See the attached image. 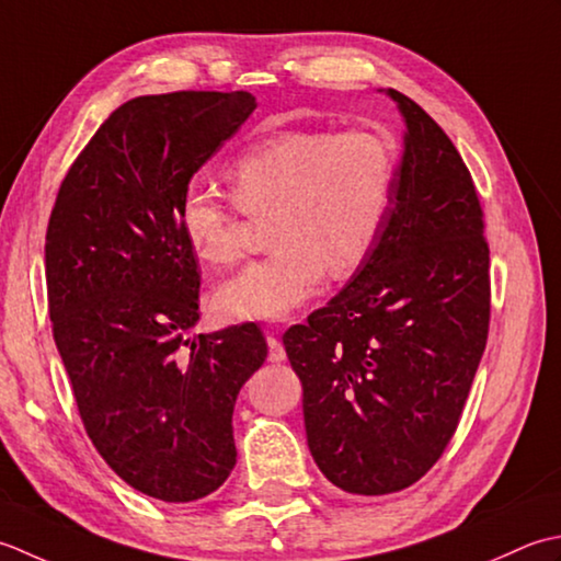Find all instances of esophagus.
Here are the masks:
<instances>
[{
  "mask_svg": "<svg viewBox=\"0 0 561 561\" xmlns=\"http://www.w3.org/2000/svg\"><path fill=\"white\" fill-rule=\"evenodd\" d=\"M266 344H268V360H271V363L285 360V348H283V344H280V341H278L276 336L268 334V336H266Z\"/></svg>",
  "mask_w": 561,
  "mask_h": 561,
  "instance_id": "1",
  "label": "esophagus"
}]
</instances>
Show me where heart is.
<instances>
[{"label": "heart", "mask_w": 561, "mask_h": 561, "mask_svg": "<svg viewBox=\"0 0 561 561\" xmlns=\"http://www.w3.org/2000/svg\"><path fill=\"white\" fill-rule=\"evenodd\" d=\"M227 181L239 210L271 213L268 256L225 280L215 310L225 319H283L319 290L324 271L356 273L390 210L394 157L370 130H283L251 142ZM176 225L188 249L210 266L242 254L237 215L208 186H184Z\"/></svg>", "instance_id": "obj_1"}]
</instances>
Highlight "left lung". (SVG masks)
Masks as SVG:
<instances>
[{
	"instance_id": "left-lung-1",
	"label": "left lung",
	"mask_w": 561,
	"mask_h": 561,
	"mask_svg": "<svg viewBox=\"0 0 561 561\" xmlns=\"http://www.w3.org/2000/svg\"><path fill=\"white\" fill-rule=\"evenodd\" d=\"M385 94L407 130L380 237L346 288L283 334L314 462L358 496L402 491L436 465L489 334V244L470 171L424 108Z\"/></svg>"
}]
</instances>
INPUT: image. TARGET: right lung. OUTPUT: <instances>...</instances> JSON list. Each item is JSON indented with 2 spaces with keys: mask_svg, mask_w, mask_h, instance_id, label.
<instances>
[{
  "mask_svg": "<svg viewBox=\"0 0 561 561\" xmlns=\"http://www.w3.org/2000/svg\"><path fill=\"white\" fill-rule=\"evenodd\" d=\"M254 108L249 91L123 104L67 171L45 234L53 336L89 438L169 504L230 477L237 394L268 353L254 322L188 336L201 273L176 225L181 191Z\"/></svg>",
  "mask_w": 561,
  "mask_h": 561,
  "instance_id": "add662e5",
  "label": "right lung"
}]
</instances>
